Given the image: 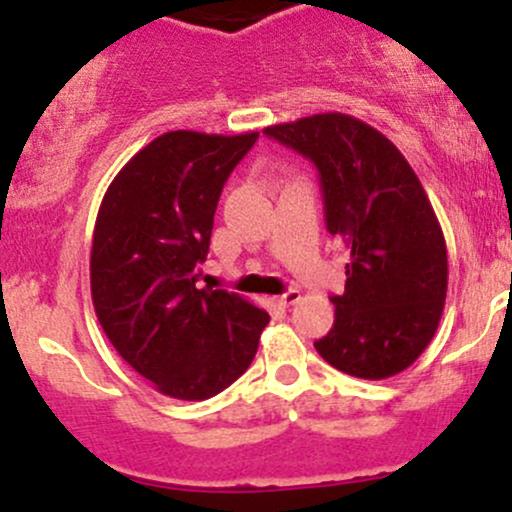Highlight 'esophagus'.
Segmentation results:
<instances>
[{
  "label": "esophagus",
  "instance_id": "esophagus-1",
  "mask_svg": "<svg viewBox=\"0 0 512 512\" xmlns=\"http://www.w3.org/2000/svg\"><path fill=\"white\" fill-rule=\"evenodd\" d=\"M300 290H287V292H283V295H278L275 297V302L280 304V307H292V304H297L300 302Z\"/></svg>",
  "mask_w": 512,
  "mask_h": 512
}]
</instances>
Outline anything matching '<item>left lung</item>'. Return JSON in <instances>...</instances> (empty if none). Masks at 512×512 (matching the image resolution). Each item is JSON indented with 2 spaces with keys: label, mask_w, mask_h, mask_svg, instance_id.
I'll return each mask as SVG.
<instances>
[{
  "label": "left lung",
  "mask_w": 512,
  "mask_h": 512,
  "mask_svg": "<svg viewBox=\"0 0 512 512\" xmlns=\"http://www.w3.org/2000/svg\"><path fill=\"white\" fill-rule=\"evenodd\" d=\"M268 137L312 159L326 227L348 249L321 358L360 380L399 375L428 348L447 297V246L416 171L392 140L346 113L268 125Z\"/></svg>",
  "instance_id": "1"
}]
</instances>
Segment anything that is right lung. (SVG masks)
Segmentation results:
<instances>
[{"instance_id": "right-lung-1", "label": "right lung", "mask_w": 512, "mask_h": 512, "mask_svg": "<svg viewBox=\"0 0 512 512\" xmlns=\"http://www.w3.org/2000/svg\"><path fill=\"white\" fill-rule=\"evenodd\" d=\"M256 137L164 132L118 171L96 215V317L120 358L171 399L227 389L271 321L237 292L195 287L222 186Z\"/></svg>"}]
</instances>
